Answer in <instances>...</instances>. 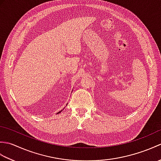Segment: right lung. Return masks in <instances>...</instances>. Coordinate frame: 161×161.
Returning <instances> with one entry per match:
<instances>
[{"instance_id": "1", "label": "right lung", "mask_w": 161, "mask_h": 161, "mask_svg": "<svg viewBox=\"0 0 161 161\" xmlns=\"http://www.w3.org/2000/svg\"><path fill=\"white\" fill-rule=\"evenodd\" d=\"M61 111H62V110H61V111H59V112H58V113H57V114H59V113H61Z\"/></svg>"}]
</instances>
